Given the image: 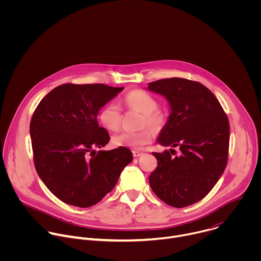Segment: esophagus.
<instances>
[{"mask_svg":"<svg viewBox=\"0 0 261 261\" xmlns=\"http://www.w3.org/2000/svg\"><path fill=\"white\" fill-rule=\"evenodd\" d=\"M132 154H133L134 157H140L141 155H143V153H142V152H139V151H133Z\"/></svg>","mask_w":261,"mask_h":261,"instance_id":"esophagus-1","label":"esophagus"}]
</instances>
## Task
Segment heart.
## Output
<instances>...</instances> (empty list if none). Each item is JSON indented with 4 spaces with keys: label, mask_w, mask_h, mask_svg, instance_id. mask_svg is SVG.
<instances>
[{
    "label": "heart",
    "mask_w": 261,
    "mask_h": 261,
    "mask_svg": "<svg viewBox=\"0 0 261 261\" xmlns=\"http://www.w3.org/2000/svg\"><path fill=\"white\" fill-rule=\"evenodd\" d=\"M124 104L132 109L138 110L143 115V123L152 127L160 126L164 121L162 111L158 110L157 100L143 90H133L123 99ZM100 123L110 131H117L122 122V111L115 102H108L99 111ZM153 133L150 129L139 131H122L113 137V143L118 146H127L137 150L152 140Z\"/></svg>",
    "instance_id": "b5f03b06"
}]
</instances>
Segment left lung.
Returning <instances> with one entry per match:
<instances>
[{"label": "left lung", "mask_w": 261, "mask_h": 261, "mask_svg": "<svg viewBox=\"0 0 261 261\" xmlns=\"http://www.w3.org/2000/svg\"><path fill=\"white\" fill-rule=\"evenodd\" d=\"M166 98L170 115L158 142L170 151L153 153L157 168L148 177L165 203L185 207L201 200L224 172L229 147V122L220 102L203 85L172 77L148 84ZM173 147L179 148L176 152Z\"/></svg>", "instance_id": "1"}]
</instances>
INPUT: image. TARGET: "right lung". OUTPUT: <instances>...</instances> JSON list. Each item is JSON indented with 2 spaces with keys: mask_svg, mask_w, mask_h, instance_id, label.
Segmentation results:
<instances>
[{
  "mask_svg": "<svg viewBox=\"0 0 261 261\" xmlns=\"http://www.w3.org/2000/svg\"><path fill=\"white\" fill-rule=\"evenodd\" d=\"M123 90L103 84H65L35 109L30 123L35 168L47 189L65 203L80 207L98 203L132 161V152L125 146L95 150L110 139L98 124L99 110Z\"/></svg>",
  "mask_w": 261,
  "mask_h": 261,
  "instance_id": "right-lung-1",
  "label": "right lung"
}]
</instances>
